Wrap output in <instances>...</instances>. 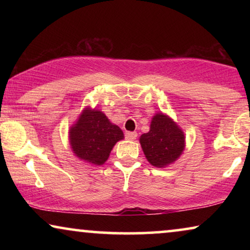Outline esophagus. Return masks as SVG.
<instances>
[{"label": "esophagus", "instance_id": "obj_1", "mask_svg": "<svg viewBox=\"0 0 250 250\" xmlns=\"http://www.w3.org/2000/svg\"><path fill=\"white\" fill-rule=\"evenodd\" d=\"M136 136H138V134H136V132H126L125 133V138L127 139V140H131V141H133V140H135Z\"/></svg>", "mask_w": 250, "mask_h": 250}]
</instances>
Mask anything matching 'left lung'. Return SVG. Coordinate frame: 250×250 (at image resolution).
<instances>
[{
	"instance_id": "1",
	"label": "left lung",
	"mask_w": 250,
	"mask_h": 250,
	"mask_svg": "<svg viewBox=\"0 0 250 250\" xmlns=\"http://www.w3.org/2000/svg\"><path fill=\"white\" fill-rule=\"evenodd\" d=\"M140 145L146 160L162 168L180 158L186 148V135L172 117L160 111L151 118L149 132L140 136Z\"/></svg>"
}]
</instances>
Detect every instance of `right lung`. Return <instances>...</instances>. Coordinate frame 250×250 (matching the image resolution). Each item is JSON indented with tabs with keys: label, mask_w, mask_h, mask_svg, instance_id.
I'll return each mask as SVG.
<instances>
[{
	"label": "right lung",
	"mask_w": 250,
	"mask_h": 250,
	"mask_svg": "<svg viewBox=\"0 0 250 250\" xmlns=\"http://www.w3.org/2000/svg\"><path fill=\"white\" fill-rule=\"evenodd\" d=\"M68 139L78 159L100 166L107 162L116 143L124 139V133L101 110L87 105L69 127Z\"/></svg>",
	"instance_id": "obj_1"
}]
</instances>
